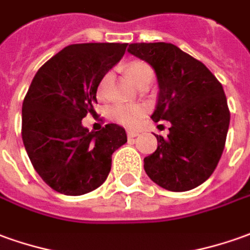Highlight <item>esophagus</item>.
Instances as JSON below:
<instances>
[{
  "instance_id": "obj_1",
  "label": "esophagus",
  "mask_w": 250,
  "mask_h": 250,
  "mask_svg": "<svg viewBox=\"0 0 250 250\" xmlns=\"http://www.w3.org/2000/svg\"><path fill=\"white\" fill-rule=\"evenodd\" d=\"M126 135H128V137H137V136H139V132H136V130H128Z\"/></svg>"
}]
</instances>
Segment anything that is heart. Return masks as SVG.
Returning a JSON list of instances; mask_svg holds the SVG:
<instances>
[{
  "mask_svg": "<svg viewBox=\"0 0 250 250\" xmlns=\"http://www.w3.org/2000/svg\"><path fill=\"white\" fill-rule=\"evenodd\" d=\"M126 73L130 77V80L135 83L139 77H142L143 75H147V73H152L151 68L148 66L147 63L144 62H133L130 63L126 69ZM108 77L103 79L102 84H101V92H103V89L107 84ZM146 113V108L143 106H133V104H117L114 107H111L110 110V115L111 118L117 121L121 125L125 126H137L142 118L144 117Z\"/></svg>",
  "mask_w": 250,
  "mask_h": 250,
  "instance_id": "heart-1",
  "label": "heart"
}]
</instances>
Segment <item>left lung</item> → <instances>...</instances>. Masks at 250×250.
<instances>
[{"label":"left lung","mask_w":250,"mask_h":250,"mask_svg":"<svg viewBox=\"0 0 250 250\" xmlns=\"http://www.w3.org/2000/svg\"><path fill=\"white\" fill-rule=\"evenodd\" d=\"M128 51L154 68L159 85L151 118L170 122L167 137L144 158L147 175L171 192L207 181L225 149L230 111L222 84L207 66L171 43H132Z\"/></svg>","instance_id":"left-lung-1"}]
</instances>
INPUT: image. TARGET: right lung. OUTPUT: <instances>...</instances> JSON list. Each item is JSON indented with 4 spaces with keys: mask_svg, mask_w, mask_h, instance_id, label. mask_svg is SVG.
<instances>
[{
    "mask_svg": "<svg viewBox=\"0 0 250 250\" xmlns=\"http://www.w3.org/2000/svg\"><path fill=\"white\" fill-rule=\"evenodd\" d=\"M128 43H77L36 72L21 111V137L32 166L51 189L80 196L99 188L111 155L126 143L125 129L107 124L98 132L82 120L94 114L98 85L120 62Z\"/></svg>",
    "mask_w": 250,
    "mask_h": 250,
    "instance_id": "add662e5",
    "label": "right lung"
}]
</instances>
